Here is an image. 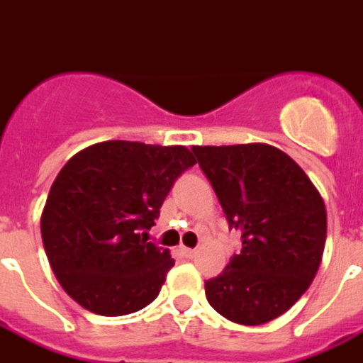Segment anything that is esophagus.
I'll use <instances>...</instances> for the list:
<instances>
[{
  "mask_svg": "<svg viewBox=\"0 0 363 363\" xmlns=\"http://www.w3.org/2000/svg\"><path fill=\"white\" fill-rule=\"evenodd\" d=\"M181 252H182V256L189 257V259H192V257H194L196 254H198V252H196L194 248H181Z\"/></svg>",
  "mask_w": 363,
  "mask_h": 363,
  "instance_id": "34e87169",
  "label": "esophagus"
}]
</instances>
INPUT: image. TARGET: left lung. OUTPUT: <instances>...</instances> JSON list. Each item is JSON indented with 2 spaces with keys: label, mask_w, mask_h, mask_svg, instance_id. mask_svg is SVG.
Listing matches in <instances>:
<instances>
[{
  "label": "left lung",
  "mask_w": 363,
  "mask_h": 363,
  "mask_svg": "<svg viewBox=\"0 0 363 363\" xmlns=\"http://www.w3.org/2000/svg\"><path fill=\"white\" fill-rule=\"evenodd\" d=\"M242 248L206 281L209 306L240 325L283 315L315 277L327 238L323 198L296 161L267 144L194 146Z\"/></svg>",
  "instance_id": "obj_1"
}]
</instances>
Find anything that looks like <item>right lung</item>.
Returning a JSON list of instances; mask_svg holds the SVG:
<instances>
[{"mask_svg":"<svg viewBox=\"0 0 363 363\" xmlns=\"http://www.w3.org/2000/svg\"><path fill=\"white\" fill-rule=\"evenodd\" d=\"M196 163L184 146L99 142L72 155L42 211V242L59 284L98 315L152 304L174 265L147 242L174 181Z\"/></svg>","mask_w":363,"mask_h":363,"instance_id":"add662e5","label":"right lung"}]
</instances>
